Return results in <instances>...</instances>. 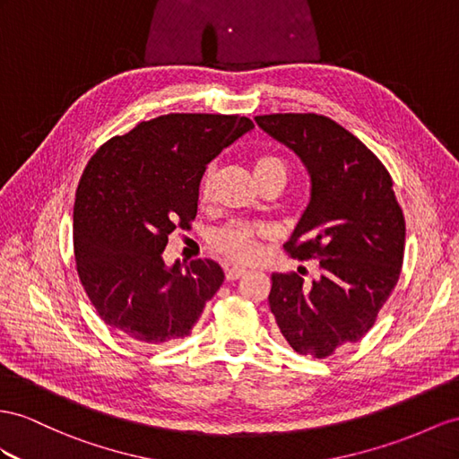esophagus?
Here are the masks:
<instances>
[{"mask_svg":"<svg viewBox=\"0 0 459 459\" xmlns=\"http://www.w3.org/2000/svg\"><path fill=\"white\" fill-rule=\"evenodd\" d=\"M225 275H227V281H237L242 275H246V269L238 267V265H232V267L225 269Z\"/></svg>","mask_w":459,"mask_h":459,"instance_id":"34e87169","label":"esophagus"}]
</instances>
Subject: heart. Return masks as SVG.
Wrapping results in <instances>:
<instances>
[{
	"mask_svg": "<svg viewBox=\"0 0 459 459\" xmlns=\"http://www.w3.org/2000/svg\"><path fill=\"white\" fill-rule=\"evenodd\" d=\"M215 167L205 170L202 178V199L209 202L213 197L215 190ZM254 174L257 182H264L269 178H279L287 182V164L275 155H260L254 159ZM267 229L262 225H250V222H229L227 227H222L213 232L211 237V246L213 250L229 257L230 262L238 264H250L257 260L260 255V238L265 237Z\"/></svg>",
	"mask_w": 459,
	"mask_h": 459,
	"instance_id": "obj_1",
	"label": "heart"
}]
</instances>
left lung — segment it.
Segmentation results:
<instances>
[{
  "label": "left lung",
  "mask_w": 459,
  "mask_h": 459,
  "mask_svg": "<svg viewBox=\"0 0 459 459\" xmlns=\"http://www.w3.org/2000/svg\"><path fill=\"white\" fill-rule=\"evenodd\" d=\"M255 124L302 160L310 202L285 248L318 257L310 285L297 273H273L269 308L300 355L330 357L357 343L397 285L405 219L392 178L374 152L345 127L318 114L255 116Z\"/></svg>",
  "instance_id": "8db88e82"
}]
</instances>
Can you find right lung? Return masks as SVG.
<instances>
[{
  "label": "right lung",
  "instance_id": "1",
  "mask_svg": "<svg viewBox=\"0 0 459 459\" xmlns=\"http://www.w3.org/2000/svg\"><path fill=\"white\" fill-rule=\"evenodd\" d=\"M254 129L246 116L167 114L104 143L74 207L77 273L104 324L137 345L190 335L225 273L213 260L170 267L162 252L197 213L199 182L222 149Z\"/></svg>",
  "mask_w": 459,
  "mask_h": 459
}]
</instances>
